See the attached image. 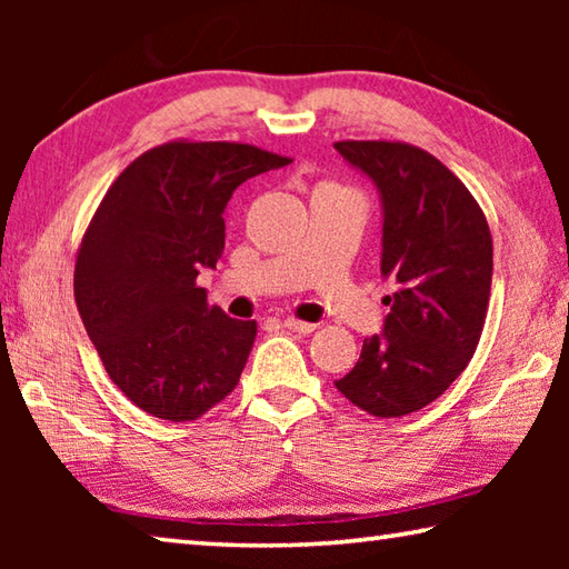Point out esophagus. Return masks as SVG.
Instances as JSON below:
<instances>
[{
  "mask_svg": "<svg viewBox=\"0 0 569 569\" xmlns=\"http://www.w3.org/2000/svg\"><path fill=\"white\" fill-rule=\"evenodd\" d=\"M283 326L286 329H291V331H296V333H313L316 331V323H308V321H298V319H293V316H288V319L283 321Z\"/></svg>",
  "mask_w": 569,
  "mask_h": 569,
  "instance_id": "34e87169",
  "label": "esophagus"
}]
</instances>
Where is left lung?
I'll return each mask as SVG.
<instances>
[{
  "instance_id": "1",
  "label": "left lung",
  "mask_w": 569,
  "mask_h": 569,
  "mask_svg": "<svg viewBox=\"0 0 569 569\" xmlns=\"http://www.w3.org/2000/svg\"><path fill=\"white\" fill-rule=\"evenodd\" d=\"M381 192L383 333L336 381L353 407L397 419L441 397L477 351L492 288V233L475 196L445 162L397 140L333 142Z\"/></svg>"
}]
</instances>
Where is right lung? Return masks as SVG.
<instances>
[{
	"instance_id": "right-lung-1",
	"label": "right lung",
	"mask_w": 569,
	"mask_h": 569,
	"mask_svg": "<svg viewBox=\"0 0 569 569\" xmlns=\"http://www.w3.org/2000/svg\"><path fill=\"white\" fill-rule=\"evenodd\" d=\"M288 162L243 142L172 140L134 158L94 210L77 311L114 387L150 417L196 421L238 387L258 326L208 306L196 281L223 256L233 190Z\"/></svg>"
}]
</instances>
